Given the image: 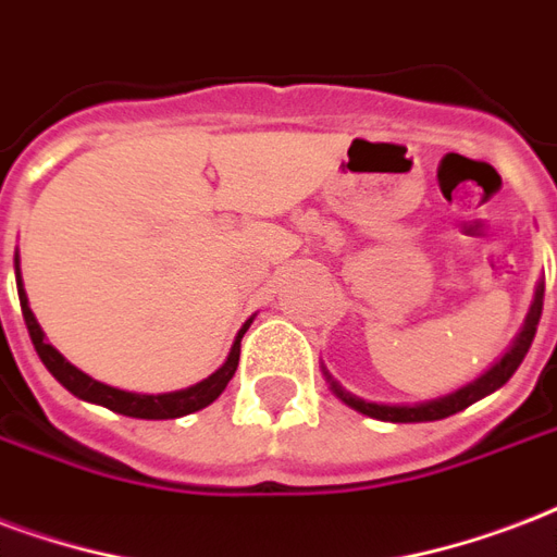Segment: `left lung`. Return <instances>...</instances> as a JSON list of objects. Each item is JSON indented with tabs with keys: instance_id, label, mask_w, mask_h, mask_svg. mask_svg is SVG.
Here are the masks:
<instances>
[{
	"instance_id": "left-lung-1",
	"label": "left lung",
	"mask_w": 557,
	"mask_h": 557,
	"mask_svg": "<svg viewBox=\"0 0 557 557\" xmlns=\"http://www.w3.org/2000/svg\"><path fill=\"white\" fill-rule=\"evenodd\" d=\"M541 309H543V286H537V295H534V304H532V312L525 318V326L520 338L515 342V347L503 356V362L494 364L491 371L476 380L473 385H467L461 392L449 394V397H441V400H432V403H423V406H380V403H368V400H359L354 394L342 392L338 385L333 382L335 394L342 397V400L350 406V409L362 411L368 418H376V420H388V423H420V420H441V418H449V414H456V411L467 409L470 403L482 400L485 394L496 392L499 385L511 380V373L520 368V362L525 359L529 354V347L534 342V333H537V321H541Z\"/></svg>"
}]
</instances>
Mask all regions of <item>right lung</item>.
<instances>
[{
    "mask_svg": "<svg viewBox=\"0 0 557 557\" xmlns=\"http://www.w3.org/2000/svg\"><path fill=\"white\" fill-rule=\"evenodd\" d=\"M16 292H20V307H23L25 326H28V335H32V345L40 356V362L49 368L54 380L61 382L66 392H72L81 400L99 403L104 409L119 411V414H127V418H143V420H169V418H184V414H193V411L210 406L219 394L224 392V385L233 380L236 373V364H239V347H242V335L248 330L239 333L236 345H233L227 362L212 373L210 380L198 382L193 388H184V392H172V394H131V392H119V388H110L104 382H96L92 376H87L84 371H78L75 364H70L63 359L52 345L42 342V330L40 324L34 321L32 309H28V297H25L23 280H20V260H16Z\"/></svg>",
    "mask_w": 557,
    "mask_h": 557,
    "instance_id": "obj_1",
    "label": "right lung"
}]
</instances>
